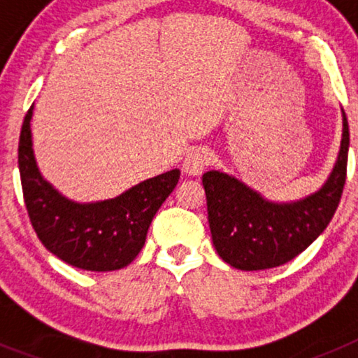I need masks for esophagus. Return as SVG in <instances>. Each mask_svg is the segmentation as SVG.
<instances>
[{
    "label": "esophagus",
    "instance_id": "1",
    "mask_svg": "<svg viewBox=\"0 0 358 358\" xmlns=\"http://www.w3.org/2000/svg\"><path fill=\"white\" fill-rule=\"evenodd\" d=\"M210 163V154L204 148H195L188 152V156L182 161V170L188 176H201Z\"/></svg>",
    "mask_w": 358,
    "mask_h": 358
}]
</instances>
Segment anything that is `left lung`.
I'll list each match as a JSON object with an SVG mask.
<instances>
[{"mask_svg": "<svg viewBox=\"0 0 358 358\" xmlns=\"http://www.w3.org/2000/svg\"><path fill=\"white\" fill-rule=\"evenodd\" d=\"M350 129L343 110V140L327 182L305 199L274 202L218 170L202 176L208 222L218 256L240 271L280 267L301 255L327 229L346 182Z\"/></svg>", "mask_w": 358, "mask_h": 358, "instance_id": "1", "label": "left lung"}]
</instances>
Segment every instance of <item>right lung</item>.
<instances>
[{"label": "right lung", "instance_id": "1", "mask_svg": "<svg viewBox=\"0 0 358 358\" xmlns=\"http://www.w3.org/2000/svg\"><path fill=\"white\" fill-rule=\"evenodd\" d=\"M19 136V173L28 217L43 245L66 264L91 273L127 267L145 245L152 218L177 186V169L152 177L115 199L75 202L39 172L31 147L30 120Z\"/></svg>", "mask_w": 358, "mask_h": 358}]
</instances>
